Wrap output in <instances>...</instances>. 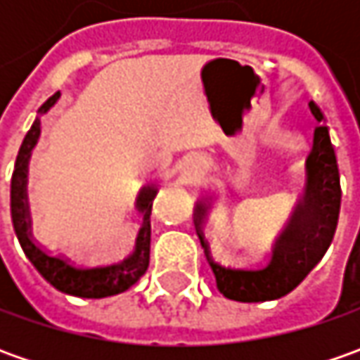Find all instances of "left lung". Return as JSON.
Masks as SVG:
<instances>
[{
    "label": "left lung",
    "mask_w": 360,
    "mask_h": 360,
    "mask_svg": "<svg viewBox=\"0 0 360 360\" xmlns=\"http://www.w3.org/2000/svg\"><path fill=\"white\" fill-rule=\"evenodd\" d=\"M309 105L319 126L314 128L312 152L307 160L309 180H307L304 198L297 206L295 218L266 269L236 270L214 262L208 250V242L204 240V232H202L208 204L206 202L196 204L194 210L196 234L200 238L204 255L212 266L218 290L230 300L264 302L288 295L319 264V260L325 256L326 248L333 242L340 212L339 166H337L335 148L330 144L328 128L325 126V116L314 102Z\"/></svg>",
    "instance_id": "obj_1"
}]
</instances>
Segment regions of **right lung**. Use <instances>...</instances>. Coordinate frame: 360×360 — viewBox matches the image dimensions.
<instances>
[{
	"label": "right lung",
	"mask_w": 360,
	"mask_h": 360,
	"mask_svg": "<svg viewBox=\"0 0 360 360\" xmlns=\"http://www.w3.org/2000/svg\"><path fill=\"white\" fill-rule=\"evenodd\" d=\"M58 98H60V91H56L49 100H46L37 112L46 114L49 108L58 102ZM37 138H39V120L35 118L32 130L25 134L21 142L18 158H15V168L11 174V222H13V230L18 234L23 252L37 269V272L51 286H56L65 295L79 298H104L128 290L131 284L140 281V276L150 264V214H152V200L158 190L154 186H144L138 194L136 208L144 214V224L136 238V250L126 260L112 266H98V269L76 266L63 256L49 255L48 250H44L32 238V232H30L32 218H30V206H27V162H30Z\"/></svg>",
	"instance_id": "1"
}]
</instances>
